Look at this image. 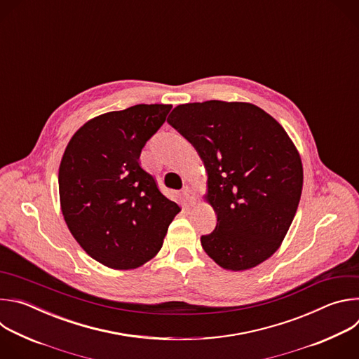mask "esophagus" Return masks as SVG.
I'll return each instance as SVG.
<instances>
[{
	"instance_id": "1",
	"label": "esophagus",
	"mask_w": 359,
	"mask_h": 359,
	"mask_svg": "<svg viewBox=\"0 0 359 359\" xmlns=\"http://www.w3.org/2000/svg\"><path fill=\"white\" fill-rule=\"evenodd\" d=\"M196 197H197V196H196V191H194V190H191L190 187H184V189H183V198H184L187 206H194L196 201H197Z\"/></svg>"
}]
</instances>
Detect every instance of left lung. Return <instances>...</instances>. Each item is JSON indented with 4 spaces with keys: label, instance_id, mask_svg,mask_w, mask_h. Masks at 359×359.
<instances>
[{
    "label": "left lung",
    "instance_id": "1",
    "mask_svg": "<svg viewBox=\"0 0 359 359\" xmlns=\"http://www.w3.org/2000/svg\"><path fill=\"white\" fill-rule=\"evenodd\" d=\"M168 122L196 147L206 168L203 198L217 224L201 236L204 251L230 271L270 259L292 223L304 180L299 151L285 129L248 102L183 104Z\"/></svg>",
    "mask_w": 359,
    "mask_h": 359
}]
</instances>
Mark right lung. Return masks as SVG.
Returning a JSON list of instances; mask_svg holds the SVG:
<instances>
[{
	"instance_id": "1",
	"label": "right lung",
	"mask_w": 359,
	"mask_h": 359,
	"mask_svg": "<svg viewBox=\"0 0 359 359\" xmlns=\"http://www.w3.org/2000/svg\"><path fill=\"white\" fill-rule=\"evenodd\" d=\"M172 105H135L83 123L68 142L58 184L64 220L93 260L133 270L159 252L180 212L139 162Z\"/></svg>"
}]
</instances>
